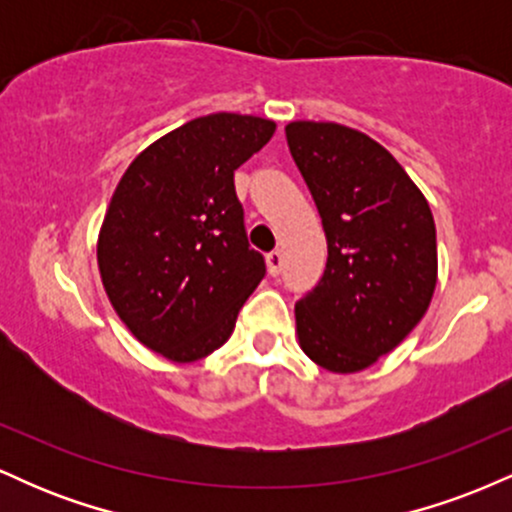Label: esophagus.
I'll return each mask as SVG.
<instances>
[{
  "label": "esophagus",
  "mask_w": 512,
  "mask_h": 512,
  "mask_svg": "<svg viewBox=\"0 0 512 512\" xmlns=\"http://www.w3.org/2000/svg\"><path fill=\"white\" fill-rule=\"evenodd\" d=\"M281 267H284V255H281L279 250H272L267 255V269H269V274L272 276H276L281 272Z\"/></svg>",
  "instance_id": "1"
}]
</instances>
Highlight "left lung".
Masks as SVG:
<instances>
[{"label": "left lung", "mask_w": 512, "mask_h": 512, "mask_svg": "<svg viewBox=\"0 0 512 512\" xmlns=\"http://www.w3.org/2000/svg\"><path fill=\"white\" fill-rule=\"evenodd\" d=\"M286 142L320 211L327 267L296 303L301 349L358 373L419 325L438 279L436 223L395 156L356 129L291 122Z\"/></svg>", "instance_id": "left-lung-1"}]
</instances>
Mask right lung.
<instances>
[{
	"label": "right lung",
	"mask_w": 512,
	"mask_h": 512,
	"mask_svg": "<svg viewBox=\"0 0 512 512\" xmlns=\"http://www.w3.org/2000/svg\"><path fill=\"white\" fill-rule=\"evenodd\" d=\"M274 129L236 113L185 122L129 163L110 199L98 236L105 293L129 332L170 361L219 349L267 272L233 173Z\"/></svg>",
	"instance_id": "add662e5"
}]
</instances>
